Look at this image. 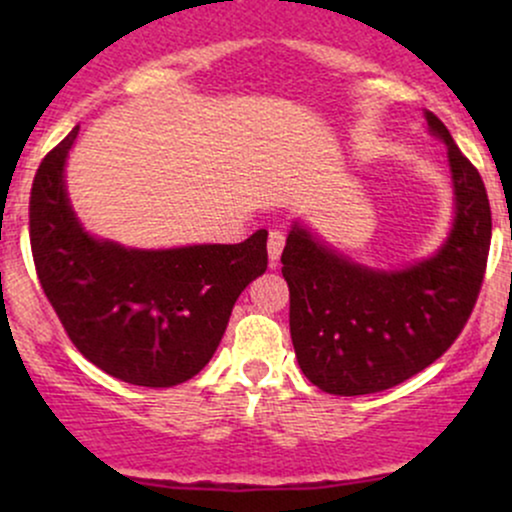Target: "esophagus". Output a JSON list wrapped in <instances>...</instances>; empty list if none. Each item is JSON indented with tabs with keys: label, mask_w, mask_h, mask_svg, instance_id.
<instances>
[{
	"label": "esophagus",
	"mask_w": 512,
	"mask_h": 512,
	"mask_svg": "<svg viewBox=\"0 0 512 512\" xmlns=\"http://www.w3.org/2000/svg\"><path fill=\"white\" fill-rule=\"evenodd\" d=\"M284 233L281 231H269V240H267V252H269V260H272V264L279 262L281 257V250H284Z\"/></svg>",
	"instance_id": "esophagus-1"
}]
</instances>
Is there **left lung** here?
Instances as JSON below:
<instances>
[{
  "instance_id": "8db88e82",
  "label": "left lung",
  "mask_w": 512,
  "mask_h": 512,
  "mask_svg": "<svg viewBox=\"0 0 512 512\" xmlns=\"http://www.w3.org/2000/svg\"><path fill=\"white\" fill-rule=\"evenodd\" d=\"M426 120L448 144L457 209L436 257L373 272L334 255L301 226L281 252L298 366L330 395H370L421 373L455 344L477 305L491 245L489 197L448 127L433 113Z\"/></svg>"
}]
</instances>
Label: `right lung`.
Listing matches in <instances>:
<instances>
[{"label":"right lung","instance_id":"obj_1","mask_svg":"<svg viewBox=\"0 0 512 512\" xmlns=\"http://www.w3.org/2000/svg\"><path fill=\"white\" fill-rule=\"evenodd\" d=\"M79 125L33 178L28 226L40 286L64 332L93 366L142 387L195 378L226 332L245 286L267 269V231L238 245L127 250L96 240L64 192Z\"/></svg>","mask_w":512,"mask_h":512}]
</instances>
